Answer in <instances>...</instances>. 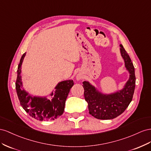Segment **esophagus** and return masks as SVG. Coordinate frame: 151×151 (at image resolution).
Masks as SVG:
<instances>
[{
  "label": "esophagus",
  "mask_w": 151,
  "mask_h": 151,
  "mask_svg": "<svg viewBox=\"0 0 151 151\" xmlns=\"http://www.w3.org/2000/svg\"><path fill=\"white\" fill-rule=\"evenodd\" d=\"M76 80H81V76H76Z\"/></svg>",
  "instance_id": "obj_1"
}]
</instances>
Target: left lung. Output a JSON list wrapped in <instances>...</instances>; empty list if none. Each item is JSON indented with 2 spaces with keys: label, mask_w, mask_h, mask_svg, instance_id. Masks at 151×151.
<instances>
[{
  "label": "left lung",
  "mask_w": 151,
  "mask_h": 151,
  "mask_svg": "<svg viewBox=\"0 0 151 151\" xmlns=\"http://www.w3.org/2000/svg\"><path fill=\"white\" fill-rule=\"evenodd\" d=\"M120 53L130 76L123 88L111 93H103L96 87L84 81L85 99L88 103L89 113L99 119H114L122 114L131 102L135 87V68L129 55L120 44Z\"/></svg>",
  "instance_id": "obj_1"
}]
</instances>
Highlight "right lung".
Segmentation results:
<instances>
[{
  "mask_svg": "<svg viewBox=\"0 0 151 151\" xmlns=\"http://www.w3.org/2000/svg\"><path fill=\"white\" fill-rule=\"evenodd\" d=\"M25 55L26 52L20 59L16 81V90L20 104L30 116L39 121L56 119L63 113L66 100L74 82L72 80H68L58 83L54 92L52 91L50 94V99L47 97L33 96L24 89L21 79V65Z\"/></svg>",
  "mask_w": 151,
  "mask_h": 151,
  "instance_id": "1",
  "label": "right lung"
}]
</instances>
